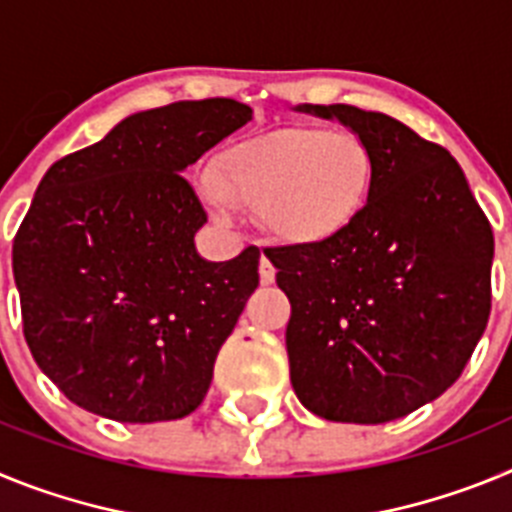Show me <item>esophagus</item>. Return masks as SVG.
Segmentation results:
<instances>
[{
    "instance_id": "esophagus-1",
    "label": "esophagus",
    "mask_w": 512,
    "mask_h": 512,
    "mask_svg": "<svg viewBox=\"0 0 512 512\" xmlns=\"http://www.w3.org/2000/svg\"><path fill=\"white\" fill-rule=\"evenodd\" d=\"M259 277H261V284H271L274 279H277V266L271 264L266 256H261L259 261Z\"/></svg>"
}]
</instances>
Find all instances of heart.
<instances>
[{
    "mask_svg": "<svg viewBox=\"0 0 512 512\" xmlns=\"http://www.w3.org/2000/svg\"><path fill=\"white\" fill-rule=\"evenodd\" d=\"M374 153L348 130L282 128L235 143L217 174L200 179L202 200L228 220L233 202L256 210L269 235L292 246L333 241L364 210Z\"/></svg>",
    "mask_w": 512,
    "mask_h": 512,
    "instance_id": "1",
    "label": "heart"
}]
</instances>
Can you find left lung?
Instances as JSON below:
<instances>
[{"label": "left lung", "instance_id": "1", "mask_svg": "<svg viewBox=\"0 0 512 512\" xmlns=\"http://www.w3.org/2000/svg\"><path fill=\"white\" fill-rule=\"evenodd\" d=\"M374 153L364 210L333 241L271 248L289 297V379L310 413L377 425L464 372L490 318L492 228L446 148L354 104H297Z\"/></svg>", "mask_w": 512, "mask_h": 512}]
</instances>
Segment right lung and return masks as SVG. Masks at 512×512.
Masks as SVG:
<instances>
[{
    "mask_svg": "<svg viewBox=\"0 0 512 512\" xmlns=\"http://www.w3.org/2000/svg\"><path fill=\"white\" fill-rule=\"evenodd\" d=\"M251 115L225 97L133 112L45 171L12 271L30 354L79 408L158 423L205 400L259 287V248L202 259L207 215L182 174Z\"/></svg>",
    "mask_w": 512,
    "mask_h": 512,
    "instance_id": "obj_1",
    "label": "right lung"
}]
</instances>
